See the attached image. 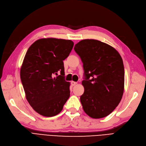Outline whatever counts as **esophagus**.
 <instances>
[{"instance_id": "1", "label": "esophagus", "mask_w": 146, "mask_h": 146, "mask_svg": "<svg viewBox=\"0 0 146 146\" xmlns=\"http://www.w3.org/2000/svg\"><path fill=\"white\" fill-rule=\"evenodd\" d=\"M77 84V82H74V81H72V82H71V85H72V86H75V85H76Z\"/></svg>"}]
</instances>
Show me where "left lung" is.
<instances>
[{
    "label": "left lung",
    "instance_id": "8db88e82",
    "mask_svg": "<svg viewBox=\"0 0 146 146\" xmlns=\"http://www.w3.org/2000/svg\"><path fill=\"white\" fill-rule=\"evenodd\" d=\"M74 50L84 64L86 77L80 98L83 109L93 119L108 116L123 94L125 70L120 54L112 46L94 39L80 41Z\"/></svg>",
    "mask_w": 146,
    "mask_h": 146
}]
</instances>
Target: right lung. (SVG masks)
I'll list each match as a JSON object with an SVG mask.
<instances>
[{
	"instance_id": "1",
	"label": "right lung",
	"mask_w": 146,
	"mask_h": 146,
	"mask_svg": "<svg viewBox=\"0 0 146 146\" xmlns=\"http://www.w3.org/2000/svg\"><path fill=\"white\" fill-rule=\"evenodd\" d=\"M73 46L70 40L43 38L34 42L25 54L20 77L26 98L42 116L58 115L70 96V82L64 79L63 61ZM54 74L58 76L53 77Z\"/></svg>"
}]
</instances>
